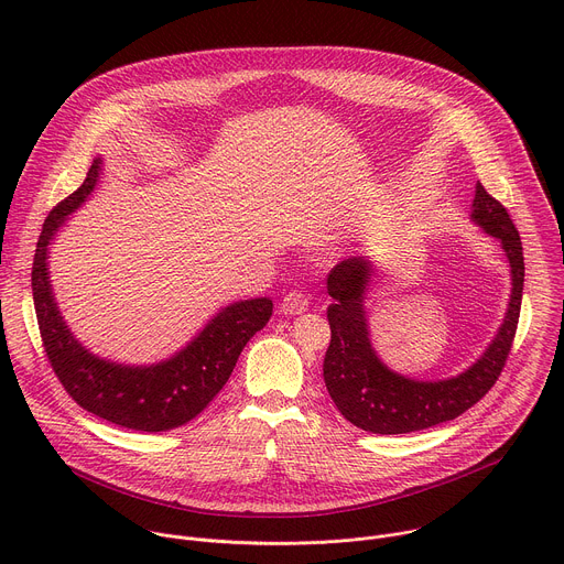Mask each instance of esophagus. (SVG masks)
<instances>
[{
    "label": "esophagus",
    "mask_w": 564,
    "mask_h": 564,
    "mask_svg": "<svg viewBox=\"0 0 564 564\" xmlns=\"http://www.w3.org/2000/svg\"><path fill=\"white\" fill-rule=\"evenodd\" d=\"M307 296L303 294V292H288L285 296H283V301H281V312L283 314H301V312H305L307 310Z\"/></svg>",
    "instance_id": "obj_1"
}]
</instances>
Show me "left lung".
I'll return each mask as SVG.
<instances>
[{"label":"left lung","instance_id":"8db88e82","mask_svg":"<svg viewBox=\"0 0 564 564\" xmlns=\"http://www.w3.org/2000/svg\"><path fill=\"white\" fill-rule=\"evenodd\" d=\"M487 234L502 240L511 263L513 290L505 324L473 368L446 381H415L390 372L372 352L364 316V292L370 265L364 259H346L328 276L330 346L324 359V379L341 415L377 435H401L455 420L485 397L502 375L511 352L524 288V254L520 234L507 212L481 183L475 187L473 214Z\"/></svg>","mask_w":564,"mask_h":564}]
</instances>
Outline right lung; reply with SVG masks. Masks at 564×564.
Wrapping results in <instances>:
<instances>
[{
    "instance_id": "right-lung-1",
    "label": "right lung",
    "mask_w": 564,
    "mask_h": 564,
    "mask_svg": "<svg viewBox=\"0 0 564 564\" xmlns=\"http://www.w3.org/2000/svg\"><path fill=\"white\" fill-rule=\"evenodd\" d=\"M98 172L100 160H94L85 183L48 212L37 240L31 285L42 346L55 377L77 406L122 429L142 433L172 431L209 406L227 383L240 350L270 321L272 301L231 303L183 352L165 364L129 368L89 355L70 337L55 307L46 272V248L64 216L94 192Z\"/></svg>"
}]
</instances>
